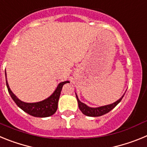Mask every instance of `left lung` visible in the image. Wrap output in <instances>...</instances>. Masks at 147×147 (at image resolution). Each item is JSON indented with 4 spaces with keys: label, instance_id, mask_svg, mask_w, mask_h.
<instances>
[{
    "label": "left lung",
    "instance_id": "obj_1",
    "mask_svg": "<svg viewBox=\"0 0 147 147\" xmlns=\"http://www.w3.org/2000/svg\"><path fill=\"white\" fill-rule=\"evenodd\" d=\"M124 95H123L121 98H119L117 102H114V103L111 104V105H105V106L96 107V108L88 107L86 105H85L84 103L80 102L79 98H78L77 96H76V98H77L78 105H79L80 110H81L83 114H85V115H88V116H91V117H97V116H101V115H105V114L110 112V110H112L121 101L122 98L124 97Z\"/></svg>",
    "mask_w": 147,
    "mask_h": 147
}]
</instances>
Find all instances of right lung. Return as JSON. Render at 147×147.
Segmentation results:
<instances>
[{"label": "right lung", "instance_id": "obj_1", "mask_svg": "<svg viewBox=\"0 0 147 147\" xmlns=\"http://www.w3.org/2000/svg\"><path fill=\"white\" fill-rule=\"evenodd\" d=\"M6 82L8 91L9 93L11 98L14 100V102L16 103L18 107L22 109L24 112L27 113L32 116L40 118L49 117V116H51V115L55 113L57 110L58 101H59L62 86L66 83L69 82L68 81H66L59 83L57 89L55 90V91L53 93V94L42 102H37V103H26V102H22L17 98L16 96L10 90L6 80Z\"/></svg>", "mask_w": 147, "mask_h": 147}]
</instances>
